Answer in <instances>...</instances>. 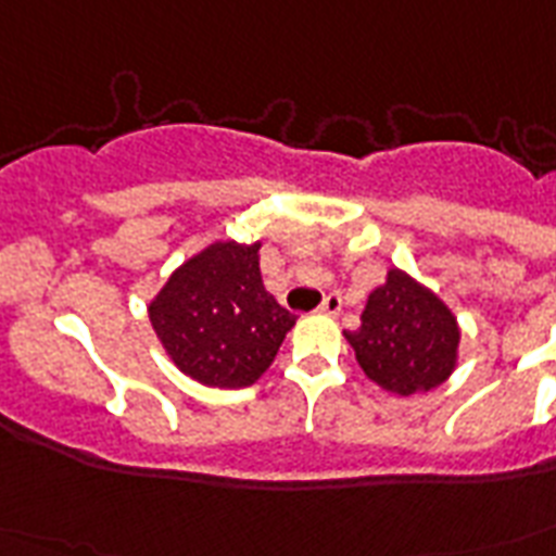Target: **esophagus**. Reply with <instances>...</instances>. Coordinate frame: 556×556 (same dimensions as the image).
<instances>
[{"label":"esophagus","mask_w":556,"mask_h":556,"mask_svg":"<svg viewBox=\"0 0 556 556\" xmlns=\"http://www.w3.org/2000/svg\"><path fill=\"white\" fill-rule=\"evenodd\" d=\"M340 308H343V300H340V294H326V296H323L320 314H326V317H338Z\"/></svg>","instance_id":"34e87169"}]
</instances>
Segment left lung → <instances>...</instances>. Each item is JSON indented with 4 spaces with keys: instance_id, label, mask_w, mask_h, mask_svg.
<instances>
[{
    "instance_id": "obj_1",
    "label": "left lung",
    "mask_w": 556,
    "mask_h": 556,
    "mask_svg": "<svg viewBox=\"0 0 556 556\" xmlns=\"http://www.w3.org/2000/svg\"><path fill=\"white\" fill-rule=\"evenodd\" d=\"M346 340L371 383L409 397L441 387L456 371L462 329L432 288L389 268L387 282L366 296L361 326L346 331Z\"/></svg>"
}]
</instances>
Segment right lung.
I'll return each instance as SVG.
<instances>
[{
	"instance_id": "right-lung-1",
	"label": "right lung",
	"mask_w": 556,
	"mask_h": 556,
	"mask_svg": "<svg viewBox=\"0 0 556 556\" xmlns=\"http://www.w3.org/2000/svg\"><path fill=\"white\" fill-rule=\"evenodd\" d=\"M260 248L230 239L201 248L147 305L169 361L204 387L256 383L294 329V314L262 282Z\"/></svg>"
}]
</instances>
